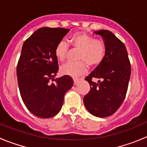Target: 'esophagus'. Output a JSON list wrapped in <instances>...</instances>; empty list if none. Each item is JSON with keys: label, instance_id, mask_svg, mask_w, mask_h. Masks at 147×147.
Wrapping results in <instances>:
<instances>
[{"label": "esophagus", "instance_id": "1", "mask_svg": "<svg viewBox=\"0 0 147 147\" xmlns=\"http://www.w3.org/2000/svg\"><path fill=\"white\" fill-rule=\"evenodd\" d=\"M80 79H74V85H77L78 83L80 82Z\"/></svg>", "mask_w": 147, "mask_h": 147}]
</instances>
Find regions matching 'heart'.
Masks as SVG:
<instances>
[{"label":"heart","instance_id":"1","mask_svg":"<svg viewBox=\"0 0 147 147\" xmlns=\"http://www.w3.org/2000/svg\"><path fill=\"white\" fill-rule=\"evenodd\" d=\"M69 42L73 48L80 50L76 62H67L60 67L62 74L77 77L86 73L88 65L94 67L101 64L105 56V45L102 41L94 40L85 32H76L70 37ZM68 45L65 41L57 45L54 54L57 59L64 61L66 58Z\"/></svg>","mask_w":147,"mask_h":147}]
</instances>
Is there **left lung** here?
<instances>
[{"instance_id": "obj_1", "label": "left lung", "mask_w": 147, "mask_h": 147, "mask_svg": "<svg viewBox=\"0 0 147 147\" xmlns=\"http://www.w3.org/2000/svg\"><path fill=\"white\" fill-rule=\"evenodd\" d=\"M103 38L105 56L85 80L90 90L83 102L90 113L105 118L113 115L124 102L129 85L131 65L125 45L108 30L93 32ZM96 78L98 83L92 80Z\"/></svg>"}]
</instances>
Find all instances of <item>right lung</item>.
<instances>
[{"mask_svg": "<svg viewBox=\"0 0 147 147\" xmlns=\"http://www.w3.org/2000/svg\"><path fill=\"white\" fill-rule=\"evenodd\" d=\"M69 31L42 27L34 32L22 47L17 66L18 87L26 107L39 118L49 119L57 115L62 108L65 94L74 85L69 76L54 79L59 70L55 48Z\"/></svg>", "mask_w": 147, "mask_h": 147, "instance_id": "obj_1", "label": "right lung"}]
</instances>
